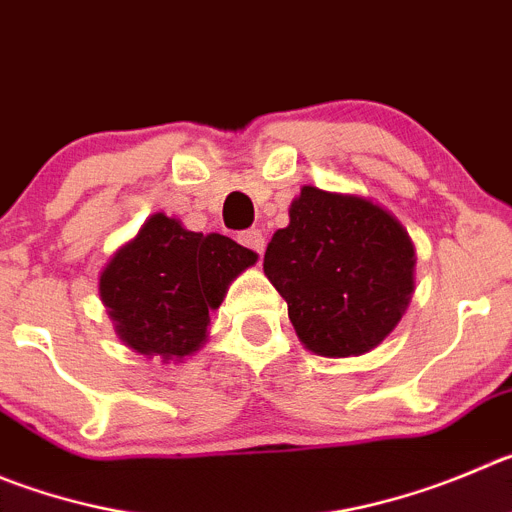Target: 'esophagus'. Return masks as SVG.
<instances>
[{"instance_id": "esophagus-1", "label": "esophagus", "mask_w": 512, "mask_h": 512, "mask_svg": "<svg viewBox=\"0 0 512 512\" xmlns=\"http://www.w3.org/2000/svg\"><path fill=\"white\" fill-rule=\"evenodd\" d=\"M240 242L245 247H250L252 252H257V255H262V252H265V237H262L260 229H247V232H242Z\"/></svg>"}]
</instances>
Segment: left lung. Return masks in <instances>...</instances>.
I'll return each instance as SVG.
<instances>
[{
	"instance_id": "8db88e82",
	"label": "left lung",
	"mask_w": 512,
	"mask_h": 512,
	"mask_svg": "<svg viewBox=\"0 0 512 512\" xmlns=\"http://www.w3.org/2000/svg\"><path fill=\"white\" fill-rule=\"evenodd\" d=\"M272 234L265 275L300 343L323 358L364 356L407 313L417 250L404 224L361 194L305 184Z\"/></svg>"
}]
</instances>
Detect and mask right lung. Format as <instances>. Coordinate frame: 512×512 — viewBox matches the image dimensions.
<instances>
[{"instance_id": "1", "label": "right lung", "mask_w": 512, "mask_h": 512, "mask_svg": "<svg viewBox=\"0 0 512 512\" xmlns=\"http://www.w3.org/2000/svg\"><path fill=\"white\" fill-rule=\"evenodd\" d=\"M257 252L217 232H191L156 212L100 272V300L118 338L146 358L184 364L207 343L209 310Z\"/></svg>"}]
</instances>
